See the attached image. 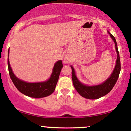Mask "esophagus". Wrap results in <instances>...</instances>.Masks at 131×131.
Returning a JSON list of instances; mask_svg holds the SVG:
<instances>
[{"label":"esophagus","mask_w":131,"mask_h":131,"mask_svg":"<svg viewBox=\"0 0 131 131\" xmlns=\"http://www.w3.org/2000/svg\"><path fill=\"white\" fill-rule=\"evenodd\" d=\"M68 58H64V62L65 63H67V62H68Z\"/></svg>","instance_id":"34e87169"}]
</instances>
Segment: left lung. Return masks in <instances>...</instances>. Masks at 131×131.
Returning <instances> with one entry per match:
<instances>
[{"label":"left lung","mask_w":131,"mask_h":131,"mask_svg":"<svg viewBox=\"0 0 131 131\" xmlns=\"http://www.w3.org/2000/svg\"><path fill=\"white\" fill-rule=\"evenodd\" d=\"M108 32L109 33L110 36L115 42V49L117 52V59L115 69L109 78H108L105 82L99 85H94V86H89V85H84L78 80L76 76L74 68L71 66L72 69V80H73V85L78 92L80 94V95L85 99H97L108 94L114 87V85H115L119 76L121 64H120V57L118 52V46H117L115 37L111 33H110L108 31Z\"/></svg>","instance_id":"left-lung-1"}]
</instances>
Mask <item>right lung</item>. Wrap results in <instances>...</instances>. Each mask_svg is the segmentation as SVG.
<instances>
[{
  "mask_svg": "<svg viewBox=\"0 0 131 131\" xmlns=\"http://www.w3.org/2000/svg\"><path fill=\"white\" fill-rule=\"evenodd\" d=\"M9 57V50L8 52ZM8 67L9 74L13 83L17 89L23 94L32 98H43L47 97L53 92L59 78L61 68H63L62 61L59 60L55 63L50 78L47 81L41 82L30 83L26 82L15 76L10 64L8 57Z\"/></svg>",
  "mask_w": 131,
  "mask_h": 131,
  "instance_id": "right-lung-1",
  "label": "right lung"
}]
</instances>
